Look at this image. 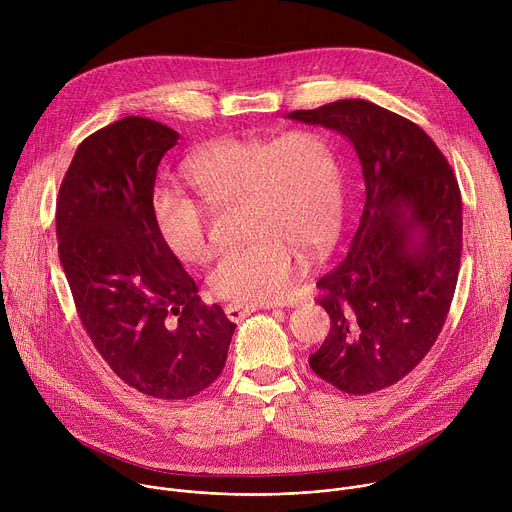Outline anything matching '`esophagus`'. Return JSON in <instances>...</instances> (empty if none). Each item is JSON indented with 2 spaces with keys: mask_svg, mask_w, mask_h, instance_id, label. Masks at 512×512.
Segmentation results:
<instances>
[{
  "mask_svg": "<svg viewBox=\"0 0 512 512\" xmlns=\"http://www.w3.org/2000/svg\"><path fill=\"white\" fill-rule=\"evenodd\" d=\"M259 308H261V306H257V304H227V306H225V314H227L229 320L239 322V320H243L245 316L253 314V312L259 310ZM263 308H269V306H263Z\"/></svg>",
  "mask_w": 512,
  "mask_h": 512,
  "instance_id": "34e87169",
  "label": "esophagus"
}]
</instances>
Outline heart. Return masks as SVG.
Segmentation results:
<instances>
[{
    "label": "heart",
    "mask_w": 512,
    "mask_h": 512,
    "mask_svg": "<svg viewBox=\"0 0 512 512\" xmlns=\"http://www.w3.org/2000/svg\"><path fill=\"white\" fill-rule=\"evenodd\" d=\"M186 174L212 206L245 202V233L251 241L223 251L208 269V283L223 300H281L298 277V253H322L338 231L342 166L322 131L214 139L192 154ZM202 200L178 188H158L152 196L158 233L184 263L202 261L210 249Z\"/></svg>",
    "instance_id": "b5f03b06"
}]
</instances>
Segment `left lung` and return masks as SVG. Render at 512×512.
<instances>
[{"label":"left lung","instance_id":"8db88e82","mask_svg":"<svg viewBox=\"0 0 512 512\" xmlns=\"http://www.w3.org/2000/svg\"><path fill=\"white\" fill-rule=\"evenodd\" d=\"M287 117L340 131L362 166L358 227L318 281L330 332L310 369L342 393L369 395L407 377L444 328L462 257L458 180L417 123L371 101Z\"/></svg>","mask_w":512,"mask_h":512}]
</instances>
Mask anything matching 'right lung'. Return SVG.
I'll use <instances>...</instances> for the list:
<instances>
[{
    "label": "right lung",
    "mask_w": 512,
    "mask_h": 512,
    "mask_svg": "<svg viewBox=\"0 0 512 512\" xmlns=\"http://www.w3.org/2000/svg\"><path fill=\"white\" fill-rule=\"evenodd\" d=\"M178 137L123 117L79 145L56 198L58 257L85 332L123 383L166 401L218 379L237 326L200 300L154 223L158 166Z\"/></svg>",
    "instance_id": "obj_1"
}]
</instances>
